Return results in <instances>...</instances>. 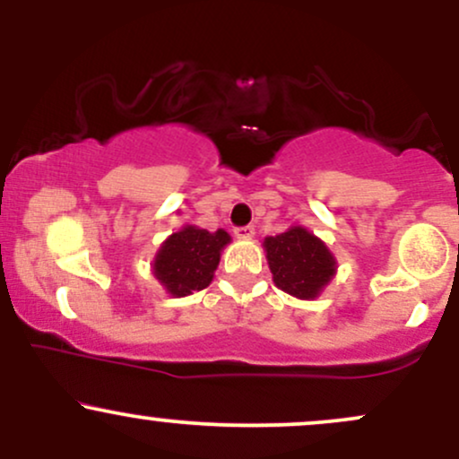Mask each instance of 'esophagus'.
Wrapping results in <instances>:
<instances>
[{
  "instance_id": "obj_1",
  "label": "esophagus",
  "mask_w": 459,
  "mask_h": 459,
  "mask_svg": "<svg viewBox=\"0 0 459 459\" xmlns=\"http://www.w3.org/2000/svg\"><path fill=\"white\" fill-rule=\"evenodd\" d=\"M235 237L237 239H252L255 237V226H239V229H235Z\"/></svg>"
}]
</instances>
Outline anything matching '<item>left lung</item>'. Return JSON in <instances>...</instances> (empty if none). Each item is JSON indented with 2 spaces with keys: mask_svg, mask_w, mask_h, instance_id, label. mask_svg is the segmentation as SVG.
Returning a JSON list of instances; mask_svg holds the SVG:
<instances>
[{
  "mask_svg": "<svg viewBox=\"0 0 459 459\" xmlns=\"http://www.w3.org/2000/svg\"><path fill=\"white\" fill-rule=\"evenodd\" d=\"M273 284L298 299H315L336 276V259L330 247L304 226L263 239Z\"/></svg>",
  "mask_w": 459,
  "mask_h": 459,
  "instance_id": "left-lung-1",
  "label": "left lung"
}]
</instances>
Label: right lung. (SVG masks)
<instances>
[{"label":"right lung","mask_w":459,"mask_h":459,"mask_svg":"<svg viewBox=\"0 0 459 459\" xmlns=\"http://www.w3.org/2000/svg\"><path fill=\"white\" fill-rule=\"evenodd\" d=\"M226 244H230V235L224 229L209 233L198 226L186 224L160 246L151 263L152 276L172 298L203 291L213 281Z\"/></svg>","instance_id":"obj_1"}]
</instances>
